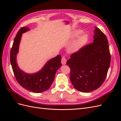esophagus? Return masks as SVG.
<instances>
[{
    "instance_id": "34e87169",
    "label": "esophagus",
    "mask_w": 121,
    "mask_h": 121,
    "mask_svg": "<svg viewBox=\"0 0 121 121\" xmlns=\"http://www.w3.org/2000/svg\"><path fill=\"white\" fill-rule=\"evenodd\" d=\"M61 64H63V65H65V64H66V63H67L66 58H65V57H62L61 60Z\"/></svg>"
}]
</instances>
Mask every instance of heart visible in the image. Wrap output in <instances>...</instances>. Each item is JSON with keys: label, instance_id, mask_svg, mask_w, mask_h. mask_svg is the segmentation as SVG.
<instances>
[{"label": "heart", "instance_id": "1", "mask_svg": "<svg viewBox=\"0 0 121 121\" xmlns=\"http://www.w3.org/2000/svg\"><path fill=\"white\" fill-rule=\"evenodd\" d=\"M83 32L81 30H77L74 32V36L77 37L81 34ZM89 40V36L87 34H83L73 42L68 47L69 52H75L85 46Z\"/></svg>", "mask_w": 121, "mask_h": 121}]
</instances>
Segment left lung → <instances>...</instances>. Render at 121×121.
Returning <instances> with one entry per match:
<instances>
[{
	"instance_id": "obj_1",
	"label": "left lung",
	"mask_w": 121,
	"mask_h": 121,
	"mask_svg": "<svg viewBox=\"0 0 121 121\" xmlns=\"http://www.w3.org/2000/svg\"><path fill=\"white\" fill-rule=\"evenodd\" d=\"M93 43L72 54L67 65L71 68V81L80 92H89L104 83L111 63L107 37L95 27Z\"/></svg>"
}]
</instances>
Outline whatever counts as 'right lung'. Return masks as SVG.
Listing matches in <instances>:
<instances>
[{
	"label": "right lung",
	"mask_w": 121,
	"mask_h": 121,
	"mask_svg": "<svg viewBox=\"0 0 121 121\" xmlns=\"http://www.w3.org/2000/svg\"><path fill=\"white\" fill-rule=\"evenodd\" d=\"M30 30L27 27L21 28L13 40L10 54V61L14 76L20 85L34 93H41L48 89L54 81L57 69L61 66L60 55L49 60L38 72L29 74L21 70L17 62V54L22 34Z\"/></svg>",
	"instance_id": "obj_1"
}]
</instances>
